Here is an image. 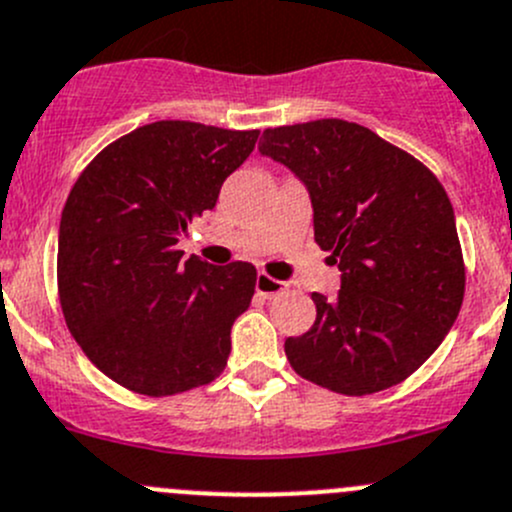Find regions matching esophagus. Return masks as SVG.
Masks as SVG:
<instances>
[{
    "label": "esophagus",
    "instance_id": "obj_1",
    "mask_svg": "<svg viewBox=\"0 0 512 512\" xmlns=\"http://www.w3.org/2000/svg\"><path fill=\"white\" fill-rule=\"evenodd\" d=\"M255 290H257V295H262V297H275V295H280V292L287 290V282L275 280V277H270L267 272H260V275H257V282H255Z\"/></svg>",
    "mask_w": 512,
    "mask_h": 512
}]
</instances>
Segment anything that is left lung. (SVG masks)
I'll list each match as a JSON object with an SVG mask.
<instances>
[{
  "instance_id": "left-lung-1",
  "label": "left lung",
  "mask_w": 512,
  "mask_h": 512,
  "mask_svg": "<svg viewBox=\"0 0 512 512\" xmlns=\"http://www.w3.org/2000/svg\"><path fill=\"white\" fill-rule=\"evenodd\" d=\"M262 155L307 185L315 242L340 267L315 325L287 337L292 370L340 395H370L413 375L443 342L465 295L453 205L420 160L345 119L270 127Z\"/></svg>"
}]
</instances>
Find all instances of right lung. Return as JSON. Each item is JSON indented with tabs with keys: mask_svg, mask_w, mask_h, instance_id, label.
<instances>
[{
	"mask_svg": "<svg viewBox=\"0 0 512 512\" xmlns=\"http://www.w3.org/2000/svg\"><path fill=\"white\" fill-rule=\"evenodd\" d=\"M257 135L162 119L104 147L74 182L59 222V305L84 355L122 388L167 398L225 370L257 270L185 260L177 242Z\"/></svg>",
	"mask_w": 512,
	"mask_h": 512,
	"instance_id": "obj_1",
	"label": "right lung"
}]
</instances>
